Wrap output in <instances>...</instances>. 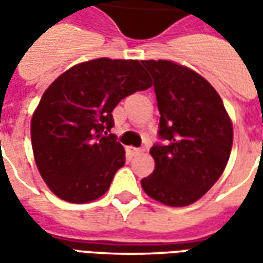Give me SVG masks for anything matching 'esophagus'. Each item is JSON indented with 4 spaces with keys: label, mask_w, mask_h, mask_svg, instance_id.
Here are the masks:
<instances>
[{
    "label": "esophagus",
    "mask_w": 263,
    "mask_h": 263,
    "mask_svg": "<svg viewBox=\"0 0 263 263\" xmlns=\"http://www.w3.org/2000/svg\"><path fill=\"white\" fill-rule=\"evenodd\" d=\"M128 151H130L133 155H140V154H143L146 149H145V147H128Z\"/></svg>",
    "instance_id": "obj_1"
}]
</instances>
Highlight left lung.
<instances>
[{
    "instance_id": "8db88e82",
    "label": "left lung",
    "mask_w": 263,
    "mask_h": 263,
    "mask_svg": "<svg viewBox=\"0 0 263 263\" xmlns=\"http://www.w3.org/2000/svg\"><path fill=\"white\" fill-rule=\"evenodd\" d=\"M142 64L154 79L161 142L151 147L155 170L140 183L158 202L186 206L222 174L233 146V126L217 90L196 71L165 60Z\"/></svg>"
}]
</instances>
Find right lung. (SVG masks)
Returning <instances> with one entry per match:
<instances>
[{
  "mask_svg": "<svg viewBox=\"0 0 263 263\" xmlns=\"http://www.w3.org/2000/svg\"><path fill=\"white\" fill-rule=\"evenodd\" d=\"M152 86L137 60L98 58L71 67L48 87L32 117L36 165L63 200L101 197L126 162L114 135L112 111L121 99Z\"/></svg>",
  "mask_w": 263,
  "mask_h": 263,
  "instance_id": "add662e5",
  "label": "right lung"
}]
</instances>
